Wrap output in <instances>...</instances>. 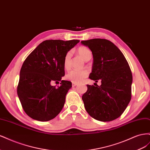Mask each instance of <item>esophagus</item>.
Listing matches in <instances>:
<instances>
[{
	"label": "esophagus",
	"mask_w": 150,
	"mask_h": 150,
	"mask_svg": "<svg viewBox=\"0 0 150 150\" xmlns=\"http://www.w3.org/2000/svg\"><path fill=\"white\" fill-rule=\"evenodd\" d=\"M77 85H78V83H72V86H73V87H74V86H76Z\"/></svg>",
	"instance_id": "esophagus-1"
}]
</instances>
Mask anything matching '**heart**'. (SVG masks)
Listing matches in <instances>:
<instances>
[{"label": "heart", "instance_id": "obj_1", "mask_svg": "<svg viewBox=\"0 0 150 150\" xmlns=\"http://www.w3.org/2000/svg\"><path fill=\"white\" fill-rule=\"evenodd\" d=\"M79 55L81 57L84 61H87L91 59L92 57V53L90 50L84 46L79 47L77 50ZM71 57V52H68L65 56L64 59V67L66 69L69 68L70 66V60ZM88 75V72L85 70H72L69 72H68L66 75V78L71 81L72 83H78L81 82L85 79Z\"/></svg>", "mask_w": 150, "mask_h": 150}]
</instances>
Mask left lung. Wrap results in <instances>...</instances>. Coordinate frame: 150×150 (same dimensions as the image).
<instances>
[{
	"instance_id": "obj_1",
	"label": "left lung",
	"mask_w": 150,
	"mask_h": 150,
	"mask_svg": "<svg viewBox=\"0 0 150 150\" xmlns=\"http://www.w3.org/2000/svg\"><path fill=\"white\" fill-rule=\"evenodd\" d=\"M81 44L89 48L93 57L89 78L101 85H87L82 96L84 108L95 120L111 121L119 117L131 98L132 73L123 54L110 40L93 39Z\"/></svg>"
}]
</instances>
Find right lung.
Returning <instances> with one entry per match:
<instances>
[{
  "label": "right lung",
  "mask_w": 150,
  "mask_h": 150,
  "mask_svg": "<svg viewBox=\"0 0 150 150\" xmlns=\"http://www.w3.org/2000/svg\"><path fill=\"white\" fill-rule=\"evenodd\" d=\"M79 40L64 41L46 40L40 43L25 59L20 71L17 95L25 112L31 118L47 121L62 110L70 81L61 80L65 75L66 54ZM53 81L61 86H52Z\"/></svg>",
  "instance_id": "obj_1"
}]
</instances>
